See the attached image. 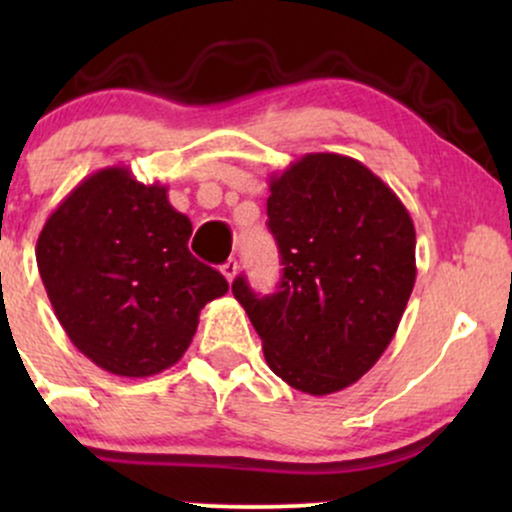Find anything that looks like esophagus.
<instances>
[{"label": "esophagus", "mask_w": 512, "mask_h": 512, "mask_svg": "<svg viewBox=\"0 0 512 512\" xmlns=\"http://www.w3.org/2000/svg\"><path fill=\"white\" fill-rule=\"evenodd\" d=\"M221 274L226 276L228 284H233V279H236V274H238V262H236V260H228V262L221 267Z\"/></svg>", "instance_id": "1"}]
</instances>
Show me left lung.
I'll list each match as a JSON object with an SVG mask.
<instances>
[{
  "mask_svg": "<svg viewBox=\"0 0 512 512\" xmlns=\"http://www.w3.org/2000/svg\"><path fill=\"white\" fill-rule=\"evenodd\" d=\"M267 226L281 252L279 286L233 296L262 339L267 366L308 395L344 390L378 363L416 281L407 207L373 170L339 154H305L272 175Z\"/></svg>",
  "mask_w": 512,
  "mask_h": 512,
  "instance_id": "8db88e82",
  "label": "left lung"
}]
</instances>
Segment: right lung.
Here are the masks:
<instances>
[{
  "label": "right lung",
  "instance_id": "right-lung-1",
  "mask_svg": "<svg viewBox=\"0 0 512 512\" xmlns=\"http://www.w3.org/2000/svg\"><path fill=\"white\" fill-rule=\"evenodd\" d=\"M192 223L168 187L96 170L45 221L35 260L57 320L88 361L149 378L180 361L228 281L187 248Z\"/></svg>",
  "mask_w": 512,
  "mask_h": 512
}]
</instances>
